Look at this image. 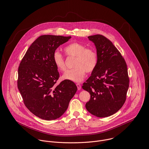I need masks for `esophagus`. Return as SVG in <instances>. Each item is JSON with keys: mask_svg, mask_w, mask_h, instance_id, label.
<instances>
[{"mask_svg": "<svg viewBox=\"0 0 149 149\" xmlns=\"http://www.w3.org/2000/svg\"><path fill=\"white\" fill-rule=\"evenodd\" d=\"M76 86H77V87L78 90H80V89H81V85H80V84L77 83V84H76Z\"/></svg>", "mask_w": 149, "mask_h": 149, "instance_id": "obj_1", "label": "esophagus"}]
</instances>
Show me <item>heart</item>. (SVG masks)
Segmentation results:
<instances>
[{
	"instance_id": "obj_1",
	"label": "heart",
	"mask_w": 149,
	"mask_h": 149,
	"mask_svg": "<svg viewBox=\"0 0 149 149\" xmlns=\"http://www.w3.org/2000/svg\"><path fill=\"white\" fill-rule=\"evenodd\" d=\"M64 52L69 57H75L73 69L68 70L63 75L66 80L79 82L85 77V72L88 73L93 72L96 67L98 56L96 52L92 48H86L84 45L72 42L64 47ZM54 64L61 72L66 69L63 56L58 52H55L53 55Z\"/></svg>"
}]
</instances>
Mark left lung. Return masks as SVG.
Masks as SVG:
<instances>
[{
    "mask_svg": "<svg viewBox=\"0 0 149 149\" xmlns=\"http://www.w3.org/2000/svg\"><path fill=\"white\" fill-rule=\"evenodd\" d=\"M88 38L95 45L98 61L82 86L91 95L85 107L97 117L109 116L118 111L126 100L129 86L127 64L119 51L106 37L97 34Z\"/></svg>",
    "mask_w": 149,
    "mask_h": 149,
    "instance_id": "8db88e82",
    "label": "left lung"
}]
</instances>
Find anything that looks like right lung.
Segmentation results:
<instances>
[{"label": "right lung", "mask_w": 149, "mask_h": 149, "mask_svg": "<svg viewBox=\"0 0 149 149\" xmlns=\"http://www.w3.org/2000/svg\"><path fill=\"white\" fill-rule=\"evenodd\" d=\"M70 36L43 35L29 47L18 68V88L27 109L38 118L55 120L64 114L77 88L69 80L57 85L60 77L53 55Z\"/></svg>", "instance_id": "obj_1"}]
</instances>
